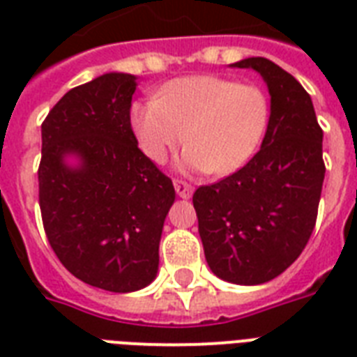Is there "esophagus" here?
Instances as JSON below:
<instances>
[{"label": "esophagus", "instance_id": "1", "mask_svg": "<svg viewBox=\"0 0 357 357\" xmlns=\"http://www.w3.org/2000/svg\"><path fill=\"white\" fill-rule=\"evenodd\" d=\"M174 189H176V192H178L179 198H190L192 196V190H195V187L190 183H187V181H181V179H174Z\"/></svg>", "mask_w": 357, "mask_h": 357}]
</instances>
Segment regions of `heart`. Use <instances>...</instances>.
Returning a JSON list of instances; mask_svg holds the SVG:
<instances>
[{"label": "heart", "mask_w": 357, "mask_h": 357, "mask_svg": "<svg viewBox=\"0 0 357 357\" xmlns=\"http://www.w3.org/2000/svg\"><path fill=\"white\" fill-rule=\"evenodd\" d=\"M131 129L153 162L187 140L179 167L187 172L229 174L259 146L268 122L265 94L220 75H187L168 81L159 98L131 105Z\"/></svg>", "instance_id": "1"}]
</instances>
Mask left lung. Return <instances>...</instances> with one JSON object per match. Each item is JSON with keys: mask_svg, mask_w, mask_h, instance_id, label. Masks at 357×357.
<instances>
[{"mask_svg": "<svg viewBox=\"0 0 357 357\" xmlns=\"http://www.w3.org/2000/svg\"><path fill=\"white\" fill-rule=\"evenodd\" d=\"M252 68L271 94L261 150L241 170L192 196L207 265L237 285H259L298 259L315 228L324 181L322 129L310 94L265 57L231 64Z\"/></svg>", "mask_w": 357, "mask_h": 357, "instance_id": "obj_1", "label": "left lung"}]
</instances>
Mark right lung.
<instances>
[{"label": "right lung", "instance_id": "right-lung-1", "mask_svg": "<svg viewBox=\"0 0 357 357\" xmlns=\"http://www.w3.org/2000/svg\"><path fill=\"white\" fill-rule=\"evenodd\" d=\"M135 75L103 74L66 92L42 122L38 204L47 241L66 271L111 293L155 280L176 200L172 179L135 139Z\"/></svg>", "mask_w": 357, "mask_h": 357}]
</instances>
